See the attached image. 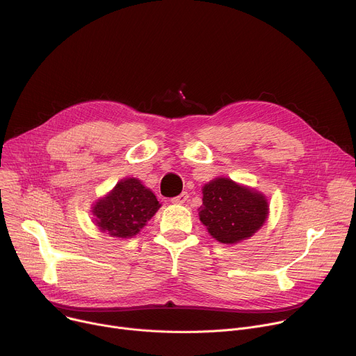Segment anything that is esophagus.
<instances>
[{
  "instance_id": "obj_1",
  "label": "esophagus",
  "mask_w": 356,
  "mask_h": 356,
  "mask_svg": "<svg viewBox=\"0 0 356 356\" xmlns=\"http://www.w3.org/2000/svg\"><path fill=\"white\" fill-rule=\"evenodd\" d=\"M187 198H188V194L187 193H181L177 197H173L172 202H173V204H183V202L187 201Z\"/></svg>"
}]
</instances>
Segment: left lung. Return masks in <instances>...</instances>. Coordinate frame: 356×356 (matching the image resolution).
I'll return each instance as SVG.
<instances>
[{"label": "left lung", "mask_w": 356, "mask_h": 356, "mask_svg": "<svg viewBox=\"0 0 356 356\" xmlns=\"http://www.w3.org/2000/svg\"><path fill=\"white\" fill-rule=\"evenodd\" d=\"M269 202L264 193L228 177H216L202 186L198 217L218 242L234 245L249 239L266 222Z\"/></svg>", "instance_id": "8db88e82"}]
</instances>
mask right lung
<instances>
[{
	"instance_id": "1",
	"label": "right lung",
	"mask_w": 356,
	"mask_h": 356,
	"mask_svg": "<svg viewBox=\"0 0 356 356\" xmlns=\"http://www.w3.org/2000/svg\"><path fill=\"white\" fill-rule=\"evenodd\" d=\"M162 204L136 177H125L91 207L92 222L113 238H132L154 217Z\"/></svg>"
}]
</instances>
